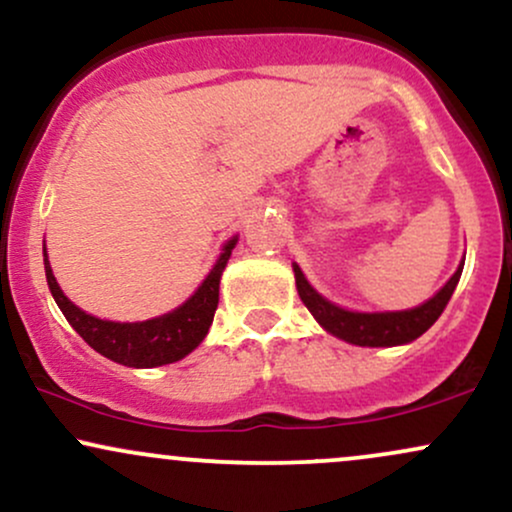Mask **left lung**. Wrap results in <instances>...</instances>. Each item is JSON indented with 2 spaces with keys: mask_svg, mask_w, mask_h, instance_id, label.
Segmentation results:
<instances>
[{
  "mask_svg": "<svg viewBox=\"0 0 512 512\" xmlns=\"http://www.w3.org/2000/svg\"><path fill=\"white\" fill-rule=\"evenodd\" d=\"M462 266L455 270V275L446 282L441 292L436 297H431L429 302L417 306L410 311H390V314H357V311L340 309V306L330 304L328 299H323L314 287L309 285L304 278V273L299 270L297 263H292L294 268V280H297V292L302 297L306 309L314 314V318L321 323L328 333H333L335 338L352 342L359 347H393V345H405V342L417 340L419 335L426 333L438 316L443 314L450 297H453L455 287H458Z\"/></svg>",
  "mask_w": 512,
  "mask_h": 512,
  "instance_id": "1",
  "label": "left lung"
}]
</instances>
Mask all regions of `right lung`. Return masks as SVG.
I'll use <instances>...</instances> for the list:
<instances>
[{
    "instance_id": "1",
    "label": "right lung",
    "mask_w": 512,
    "mask_h": 512,
    "mask_svg": "<svg viewBox=\"0 0 512 512\" xmlns=\"http://www.w3.org/2000/svg\"><path fill=\"white\" fill-rule=\"evenodd\" d=\"M234 244H237V239H230L225 244L218 263L210 270L208 278L203 280V285L194 292V297L186 299L179 309L170 311V314L141 323L102 321V318L90 316L86 311L78 309L76 304H71L64 297V292L59 290L57 280H54L47 254L45 275L54 302L62 309L66 321L71 323V328L95 352H100L102 357L112 359L117 364L134 366V369H150V366L179 362L191 350H196L201 345V340L206 338L210 323H213L215 309H218L220 275L227 266V258H230Z\"/></svg>"
}]
</instances>
